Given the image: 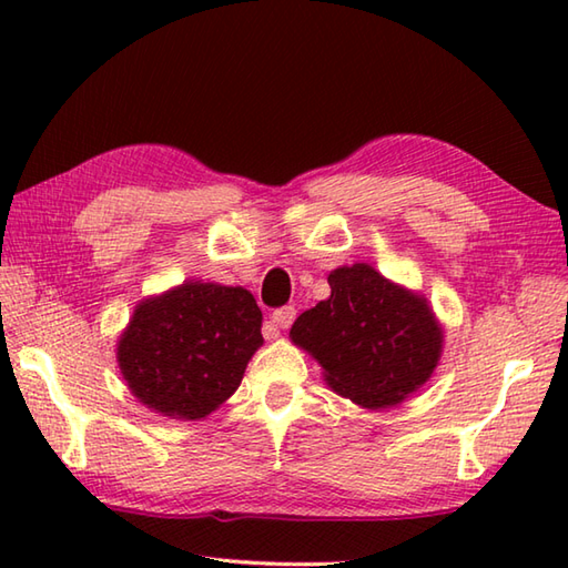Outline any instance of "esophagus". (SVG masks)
<instances>
[{"instance_id": "esophagus-1", "label": "esophagus", "mask_w": 568, "mask_h": 568, "mask_svg": "<svg viewBox=\"0 0 568 568\" xmlns=\"http://www.w3.org/2000/svg\"><path fill=\"white\" fill-rule=\"evenodd\" d=\"M295 317H297V310L293 305H287V307H281L273 312V324L281 329H287L295 322Z\"/></svg>"}]
</instances>
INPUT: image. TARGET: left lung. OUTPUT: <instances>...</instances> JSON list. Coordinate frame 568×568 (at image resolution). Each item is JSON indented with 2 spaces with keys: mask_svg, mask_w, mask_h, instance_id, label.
Returning <instances> with one entry per match:
<instances>
[{
  "mask_svg": "<svg viewBox=\"0 0 568 568\" xmlns=\"http://www.w3.org/2000/svg\"><path fill=\"white\" fill-rule=\"evenodd\" d=\"M332 295L293 324L295 346L320 361L324 381L348 400L393 407L429 381L444 334L427 297L390 283L368 263L329 273Z\"/></svg>",
  "mask_w": 568,
  "mask_h": 568,
  "instance_id": "obj_1",
  "label": "left lung"
}]
</instances>
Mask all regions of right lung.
<instances>
[{
	"mask_svg": "<svg viewBox=\"0 0 568 568\" xmlns=\"http://www.w3.org/2000/svg\"><path fill=\"white\" fill-rule=\"evenodd\" d=\"M261 310L244 287L185 281L134 310L116 361L139 403L202 419L232 395L263 344Z\"/></svg>",
	"mask_w": 568,
	"mask_h": 568,
	"instance_id": "right-lung-1",
	"label": "right lung"
}]
</instances>
